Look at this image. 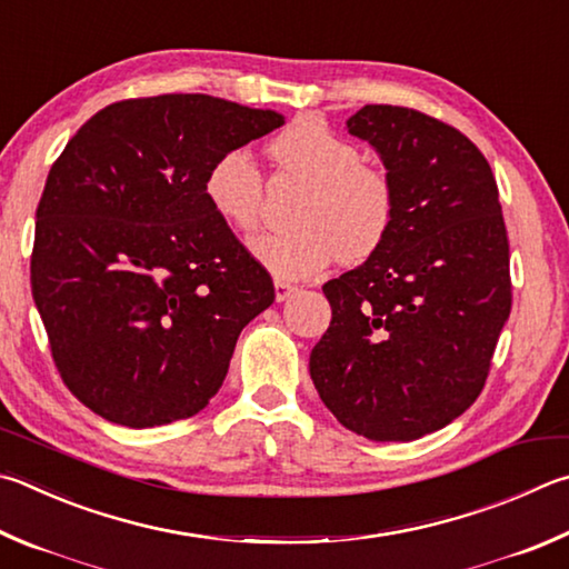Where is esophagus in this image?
<instances>
[{"instance_id": "obj_1", "label": "esophagus", "mask_w": 569, "mask_h": 569, "mask_svg": "<svg viewBox=\"0 0 569 569\" xmlns=\"http://www.w3.org/2000/svg\"><path fill=\"white\" fill-rule=\"evenodd\" d=\"M273 288H276V301H278V303H283V301H288V298H291L293 293H298V286L288 283V281H276Z\"/></svg>"}]
</instances>
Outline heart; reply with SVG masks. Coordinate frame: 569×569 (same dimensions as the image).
Here are the masks:
<instances>
[{
  "instance_id": "obj_1",
  "label": "heart",
  "mask_w": 569,
  "mask_h": 569,
  "mask_svg": "<svg viewBox=\"0 0 569 569\" xmlns=\"http://www.w3.org/2000/svg\"><path fill=\"white\" fill-rule=\"evenodd\" d=\"M276 167L308 181L293 211L298 226L249 239V253L278 281H301L340 256L366 261L390 236L396 186L378 167L360 161L353 143L318 119H298L268 143ZM206 201L233 229L249 231L261 216L263 173L246 149H229L203 177Z\"/></svg>"
}]
</instances>
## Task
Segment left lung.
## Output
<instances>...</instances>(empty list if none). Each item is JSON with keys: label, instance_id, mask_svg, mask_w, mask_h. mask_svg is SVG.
Wrapping results in <instances>:
<instances>
[{"label": "left lung", "instance_id": "obj_1", "mask_svg": "<svg viewBox=\"0 0 569 569\" xmlns=\"http://www.w3.org/2000/svg\"><path fill=\"white\" fill-rule=\"evenodd\" d=\"M396 186L380 249L323 286L330 326L311 378L338 422L368 440H418L480 396L510 316V249L490 163L438 119L368 104L346 121Z\"/></svg>", "mask_w": 569, "mask_h": 569}]
</instances>
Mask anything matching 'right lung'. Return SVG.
<instances>
[{
    "instance_id": "add662e5",
    "label": "right lung",
    "mask_w": 569,
    "mask_h": 569,
    "mask_svg": "<svg viewBox=\"0 0 569 569\" xmlns=\"http://www.w3.org/2000/svg\"><path fill=\"white\" fill-rule=\"evenodd\" d=\"M283 113L206 94L127 99L94 113L37 206L32 296L67 388L109 422L191 418L219 392L273 281L206 201L223 151Z\"/></svg>"
}]
</instances>
